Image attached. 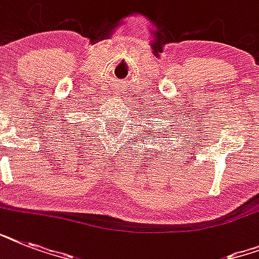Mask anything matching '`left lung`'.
Returning a JSON list of instances; mask_svg holds the SVG:
<instances>
[{"label": "left lung", "mask_w": 259, "mask_h": 259, "mask_svg": "<svg viewBox=\"0 0 259 259\" xmlns=\"http://www.w3.org/2000/svg\"><path fill=\"white\" fill-rule=\"evenodd\" d=\"M153 132H154V130H153ZM154 133H158V132H154ZM161 133H162V132H161ZM149 134H152V130L149 132ZM157 136H160V134H157ZM154 137H156V136H150V138H152L153 141H156V138H154Z\"/></svg>", "instance_id": "1"}]
</instances>
